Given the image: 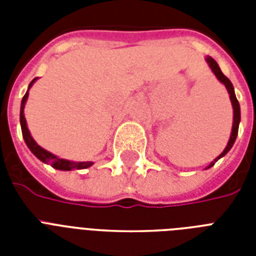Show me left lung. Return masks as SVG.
I'll use <instances>...</instances> for the list:
<instances>
[{"mask_svg": "<svg viewBox=\"0 0 256 256\" xmlns=\"http://www.w3.org/2000/svg\"><path fill=\"white\" fill-rule=\"evenodd\" d=\"M206 62L208 64V68L211 69V72L215 74V77L218 78V81L220 82V84H223V85H224V88H227V92H228V94H230V100H231V104H232V110H234V116H232V128H231L230 140H228V142H227V146L224 148V150L222 152V154L216 156V158H215V160H212V162H211V164L206 168H210L214 166L215 162H218V160H220V158H223V156H226L227 152L231 150V148L234 146L235 140H236V136H238L239 122H240V106H239V102H238V100H236V96H235L234 86H232V84H231L230 80H228V78H227L226 76L222 73V70H220L219 65L216 64V61H215L214 58H211L210 56H207Z\"/></svg>", "mask_w": 256, "mask_h": 256, "instance_id": "1", "label": "left lung"}]
</instances>
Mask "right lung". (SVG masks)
<instances>
[{"label": "right lung", "mask_w": 256, "mask_h": 256, "mask_svg": "<svg viewBox=\"0 0 256 256\" xmlns=\"http://www.w3.org/2000/svg\"><path fill=\"white\" fill-rule=\"evenodd\" d=\"M37 81V78H34L33 81L30 82L29 88H28V92H25V96L22 98L21 102V110H20V124H21V130H22V136H24V140H25L26 146L29 148V150L33 152L34 156H37L38 160L44 162L46 164H52L54 168L62 171H72V170H82V168H88L90 166H92V162H74V160H64V158H60V156H54L53 152H48L44 148H41L40 144L33 140V136L30 134L29 128H28V124H26L25 114H24V108H25V104L28 100V96H29V90L30 88L33 86L34 82Z\"/></svg>", "instance_id": "1"}]
</instances>
